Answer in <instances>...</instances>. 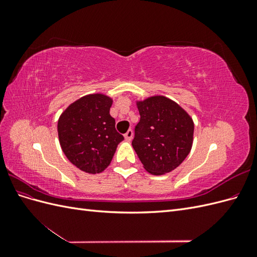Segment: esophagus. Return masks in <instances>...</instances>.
<instances>
[{
    "mask_svg": "<svg viewBox=\"0 0 257 257\" xmlns=\"http://www.w3.org/2000/svg\"><path fill=\"white\" fill-rule=\"evenodd\" d=\"M124 137H125V141L131 142L132 138H133V131L128 130V131L126 132V133H125V135H124Z\"/></svg>",
    "mask_w": 257,
    "mask_h": 257,
    "instance_id": "obj_1",
    "label": "esophagus"
}]
</instances>
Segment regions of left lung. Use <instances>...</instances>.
I'll return each instance as SVG.
<instances>
[{"label":"left lung","mask_w":257,"mask_h":257,"mask_svg":"<svg viewBox=\"0 0 257 257\" xmlns=\"http://www.w3.org/2000/svg\"><path fill=\"white\" fill-rule=\"evenodd\" d=\"M136 105L141 121L135 126L132 146L148 173H170L192 149V118L180 105L163 95L137 100Z\"/></svg>","instance_id":"obj_1"}]
</instances>
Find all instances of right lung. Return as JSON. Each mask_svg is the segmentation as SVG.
Segmentation results:
<instances>
[{
    "label": "right lung",
    "instance_id": "right-lung-1",
    "mask_svg": "<svg viewBox=\"0 0 257 257\" xmlns=\"http://www.w3.org/2000/svg\"><path fill=\"white\" fill-rule=\"evenodd\" d=\"M111 105L112 98L102 93L88 94L69 105L58 120L62 151L84 173L104 172L124 139L115 131Z\"/></svg>",
    "mask_w": 257,
    "mask_h": 257
}]
</instances>
